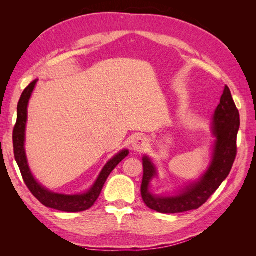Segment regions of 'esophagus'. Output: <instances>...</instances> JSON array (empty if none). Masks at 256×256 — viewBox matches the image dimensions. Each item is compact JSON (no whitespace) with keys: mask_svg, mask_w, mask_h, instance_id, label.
<instances>
[{"mask_svg":"<svg viewBox=\"0 0 256 256\" xmlns=\"http://www.w3.org/2000/svg\"><path fill=\"white\" fill-rule=\"evenodd\" d=\"M147 145V140L146 138L142 136H136L132 138L131 141V146L134 150H144Z\"/></svg>","mask_w":256,"mask_h":256,"instance_id":"esophagus-1","label":"esophagus"}]
</instances>
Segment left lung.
I'll list each match as a JSON object with an SVG mask.
<instances>
[{
    "label": "left lung",
    "instance_id": "8db88e82",
    "mask_svg": "<svg viewBox=\"0 0 256 256\" xmlns=\"http://www.w3.org/2000/svg\"><path fill=\"white\" fill-rule=\"evenodd\" d=\"M240 126L239 112L228 86L224 88L220 104L212 120L216 136L212 159L207 172L196 182L186 186L178 194L159 196L150 192V182L157 171L152 160L143 157L141 196L146 206L161 214H178L202 206L228 176L237 154V134Z\"/></svg>",
    "mask_w": 256,
    "mask_h": 256
}]
</instances>
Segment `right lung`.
Returning <instances> with one entry per match:
<instances>
[{"label":"right lung","instance_id":"add662e5","mask_svg":"<svg viewBox=\"0 0 256 256\" xmlns=\"http://www.w3.org/2000/svg\"><path fill=\"white\" fill-rule=\"evenodd\" d=\"M38 80H34L30 83L28 86L23 90L17 108V122L14 127L12 132V143H14V159L20 168L23 180H24L26 187L32 192V194L40 200V202L49 208L56 209V210L66 212H84L90 208L99 198L104 186L106 184V178L109 177L111 172L116 168L120 162L128 156V150H124L106 162V164L100 172L97 180L92 184V187L82 194H60L54 193L48 189L44 188L40 184H38L34 176L30 173V170L28 164L26 154L24 150L26 141V126L28 120V104L30 95L35 88V85Z\"/></svg>","mask_w":256,"mask_h":256}]
</instances>
